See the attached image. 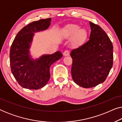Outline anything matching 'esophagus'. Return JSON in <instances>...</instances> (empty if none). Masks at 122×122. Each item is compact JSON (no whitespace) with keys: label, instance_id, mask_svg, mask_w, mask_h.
<instances>
[{"label":"esophagus","instance_id":"34e87169","mask_svg":"<svg viewBox=\"0 0 122 122\" xmlns=\"http://www.w3.org/2000/svg\"><path fill=\"white\" fill-rule=\"evenodd\" d=\"M63 55H64V56H69V51H68V50H66V51H64V53H63Z\"/></svg>","mask_w":122,"mask_h":122}]
</instances>
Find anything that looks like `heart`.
Masks as SVG:
<instances>
[{"mask_svg":"<svg viewBox=\"0 0 122 122\" xmlns=\"http://www.w3.org/2000/svg\"><path fill=\"white\" fill-rule=\"evenodd\" d=\"M63 34L67 37H73V43L79 45L83 43L86 39L87 33L84 29H80V26L75 24H71L65 28Z\"/></svg>","mask_w":122,"mask_h":122,"instance_id":"heart-1","label":"heart"}]
</instances>
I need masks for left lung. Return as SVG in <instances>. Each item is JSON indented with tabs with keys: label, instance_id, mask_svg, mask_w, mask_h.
I'll return each mask as SVG.
<instances>
[{
	"label": "left lung",
	"instance_id": "left-lung-1",
	"mask_svg": "<svg viewBox=\"0 0 122 122\" xmlns=\"http://www.w3.org/2000/svg\"><path fill=\"white\" fill-rule=\"evenodd\" d=\"M89 39L71 53L73 81L83 88L94 87L104 82L113 66V46L101 26L89 21Z\"/></svg>",
	"mask_w": 122,
	"mask_h": 122
}]
</instances>
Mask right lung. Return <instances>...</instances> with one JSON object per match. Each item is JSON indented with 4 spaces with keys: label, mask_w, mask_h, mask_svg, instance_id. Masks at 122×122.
<instances>
[{
    "label": "right lung",
    "mask_w": 122,
    "mask_h": 122,
    "mask_svg": "<svg viewBox=\"0 0 122 122\" xmlns=\"http://www.w3.org/2000/svg\"><path fill=\"white\" fill-rule=\"evenodd\" d=\"M51 18L33 21L23 28L15 38L10 49V65L15 79L23 88L39 89L49 81L50 66L62 57L60 51L52 54L43 55L33 59L29 48L34 33L47 29Z\"/></svg>",
    "instance_id": "1"
}]
</instances>
